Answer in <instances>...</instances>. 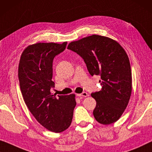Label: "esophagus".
Instances as JSON below:
<instances>
[{
  "label": "esophagus",
  "mask_w": 152,
  "mask_h": 152,
  "mask_svg": "<svg viewBox=\"0 0 152 152\" xmlns=\"http://www.w3.org/2000/svg\"><path fill=\"white\" fill-rule=\"evenodd\" d=\"M77 96H78V97H87V96H88V94H87V92H85V91H84V92L81 93V94H77Z\"/></svg>",
  "instance_id": "obj_1"
}]
</instances>
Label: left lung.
<instances>
[{"instance_id": "8db88e82", "label": "left lung", "mask_w": 152, "mask_h": 152, "mask_svg": "<svg viewBox=\"0 0 152 152\" xmlns=\"http://www.w3.org/2000/svg\"><path fill=\"white\" fill-rule=\"evenodd\" d=\"M67 49L84 60L91 76L101 78V90L91 94L96 101L95 119L102 125L118 121L132 93L131 66L125 51L114 40L98 35L70 42Z\"/></svg>"}]
</instances>
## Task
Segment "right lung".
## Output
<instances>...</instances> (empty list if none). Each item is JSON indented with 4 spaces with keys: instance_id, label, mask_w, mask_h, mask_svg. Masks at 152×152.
I'll use <instances>...</instances> for the list:
<instances>
[{
    "instance_id": "add662e5",
    "label": "right lung",
    "mask_w": 152,
    "mask_h": 152,
    "mask_svg": "<svg viewBox=\"0 0 152 152\" xmlns=\"http://www.w3.org/2000/svg\"><path fill=\"white\" fill-rule=\"evenodd\" d=\"M67 42H39L27 47L21 55L18 79L23 99L37 121L55 133L71 125L76 102L75 95H52L53 61L65 50Z\"/></svg>"
}]
</instances>
